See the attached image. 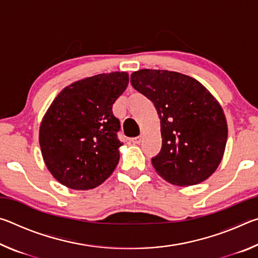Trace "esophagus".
<instances>
[{"label":"esophagus","instance_id":"34e87169","mask_svg":"<svg viewBox=\"0 0 258 258\" xmlns=\"http://www.w3.org/2000/svg\"><path fill=\"white\" fill-rule=\"evenodd\" d=\"M131 141H132V143H134V145H140L142 141V135H140V137H137V138H133Z\"/></svg>","mask_w":258,"mask_h":258}]
</instances>
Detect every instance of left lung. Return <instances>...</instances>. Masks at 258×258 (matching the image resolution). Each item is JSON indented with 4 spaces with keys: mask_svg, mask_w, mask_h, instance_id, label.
I'll return each mask as SVG.
<instances>
[{
    "mask_svg": "<svg viewBox=\"0 0 258 258\" xmlns=\"http://www.w3.org/2000/svg\"><path fill=\"white\" fill-rule=\"evenodd\" d=\"M131 84L151 100L160 119L161 150L152 165L172 184L202 183L223 158L228 123L220 102L202 83L176 72L141 69Z\"/></svg>",
    "mask_w": 258,
    "mask_h": 258,
    "instance_id": "left-lung-1",
    "label": "left lung"
}]
</instances>
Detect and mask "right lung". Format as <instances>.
I'll list each match as a JSON object with an SVG mask.
<instances>
[{
  "instance_id": "add662e5",
  "label": "right lung",
  "mask_w": 258,
  "mask_h": 258,
  "mask_svg": "<svg viewBox=\"0 0 258 258\" xmlns=\"http://www.w3.org/2000/svg\"><path fill=\"white\" fill-rule=\"evenodd\" d=\"M128 80L126 72H113L74 82L47 108L38 140L47 169L61 184L94 189L115 171L121 143L111 108Z\"/></svg>"
}]
</instances>
